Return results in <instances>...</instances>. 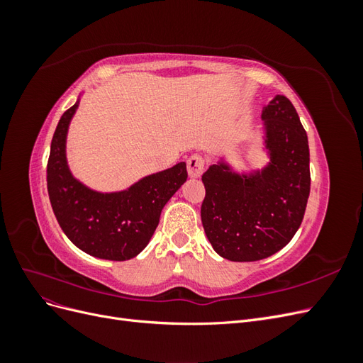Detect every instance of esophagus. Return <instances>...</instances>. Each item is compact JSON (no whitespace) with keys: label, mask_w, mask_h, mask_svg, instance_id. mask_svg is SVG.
<instances>
[{"label":"esophagus","mask_w":363,"mask_h":363,"mask_svg":"<svg viewBox=\"0 0 363 363\" xmlns=\"http://www.w3.org/2000/svg\"><path fill=\"white\" fill-rule=\"evenodd\" d=\"M186 163H188V172H189V175H191L192 179L200 177V175L203 174L204 164H206L203 156H200V155H192Z\"/></svg>","instance_id":"1"}]
</instances>
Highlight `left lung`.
<instances>
[{
	"label": "left lung",
	"mask_w": 363,
	"mask_h": 363,
	"mask_svg": "<svg viewBox=\"0 0 363 363\" xmlns=\"http://www.w3.org/2000/svg\"><path fill=\"white\" fill-rule=\"evenodd\" d=\"M269 163L240 175L225 162L203 174L201 223L219 256L255 262L280 251L300 228L311 192L309 142L284 95L262 111Z\"/></svg>",
	"instance_id": "8db88e82"
}]
</instances>
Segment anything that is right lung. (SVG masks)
<instances>
[{
    "label": "right lung",
    "instance_id": "right-lung-1",
    "mask_svg": "<svg viewBox=\"0 0 363 363\" xmlns=\"http://www.w3.org/2000/svg\"><path fill=\"white\" fill-rule=\"evenodd\" d=\"M79 101L65 112L51 140L47 188L63 233L87 255L128 260L147 247L163 206L188 179L186 163L147 175L127 191L101 194L75 180L68 168L67 133Z\"/></svg>",
    "mask_w": 363,
    "mask_h": 363
}]
</instances>
